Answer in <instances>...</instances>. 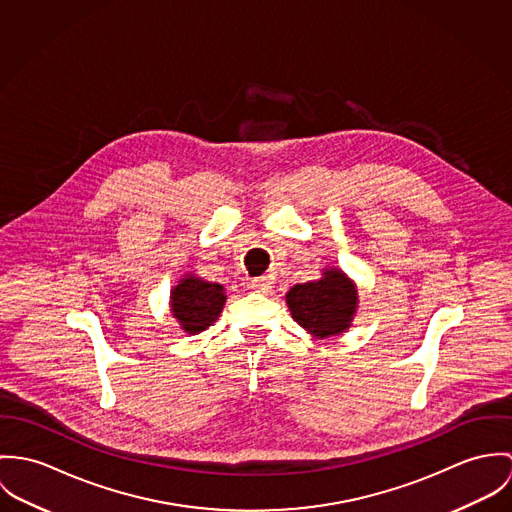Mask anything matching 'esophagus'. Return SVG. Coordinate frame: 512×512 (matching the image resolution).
Here are the masks:
<instances>
[{
    "label": "esophagus",
    "mask_w": 512,
    "mask_h": 512,
    "mask_svg": "<svg viewBox=\"0 0 512 512\" xmlns=\"http://www.w3.org/2000/svg\"><path fill=\"white\" fill-rule=\"evenodd\" d=\"M251 288L259 294H269L273 290V281L269 277H261V279L251 281Z\"/></svg>",
    "instance_id": "esophagus-1"
}]
</instances>
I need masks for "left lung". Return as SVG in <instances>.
Here are the masks:
<instances>
[{
	"instance_id": "left-lung-1",
	"label": "left lung",
	"mask_w": 512,
	"mask_h": 512,
	"mask_svg": "<svg viewBox=\"0 0 512 512\" xmlns=\"http://www.w3.org/2000/svg\"><path fill=\"white\" fill-rule=\"evenodd\" d=\"M284 300L292 320L316 340L345 334L359 308L357 286L340 267H324L320 279L294 284Z\"/></svg>"
}]
</instances>
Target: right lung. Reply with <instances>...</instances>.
<instances>
[{
  "instance_id": "1",
  "label": "right lung",
  "mask_w": 512,
  "mask_h": 512,
  "mask_svg": "<svg viewBox=\"0 0 512 512\" xmlns=\"http://www.w3.org/2000/svg\"><path fill=\"white\" fill-rule=\"evenodd\" d=\"M226 300L224 284L206 281L196 273H186L172 286L169 306L180 330L196 336L220 318Z\"/></svg>"
}]
</instances>
